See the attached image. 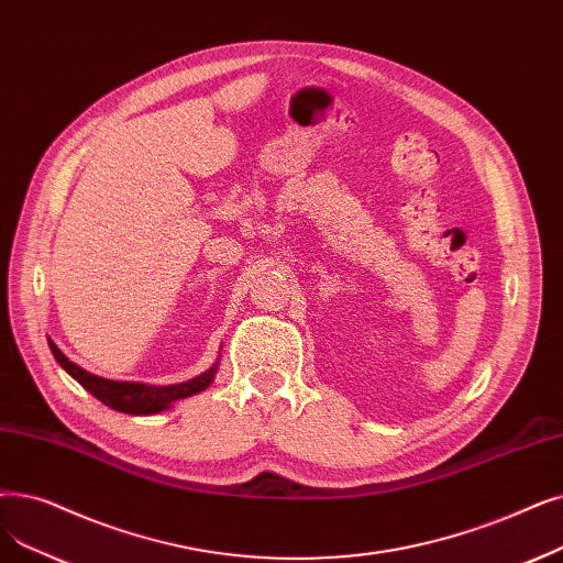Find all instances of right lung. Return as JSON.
<instances>
[{"mask_svg": "<svg viewBox=\"0 0 563 563\" xmlns=\"http://www.w3.org/2000/svg\"><path fill=\"white\" fill-rule=\"evenodd\" d=\"M47 342H51V352L55 354V358H57V363L62 365V368L73 379L80 382L82 388H87L93 398H99L110 409L124 411V413H135V417H140V413L163 411V409L169 407V402L188 398L192 394H200V390H205L211 384V379L216 375V368H218V363H216L213 368H209L200 377H195V379L184 382V384H169V386H146V384H135V382H112V379H103L99 375H91V373L82 371L80 365L68 361L59 352V347L55 345L53 340H47Z\"/></svg>", "mask_w": 563, "mask_h": 563, "instance_id": "right-lung-1", "label": "right lung"}]
</instances>
